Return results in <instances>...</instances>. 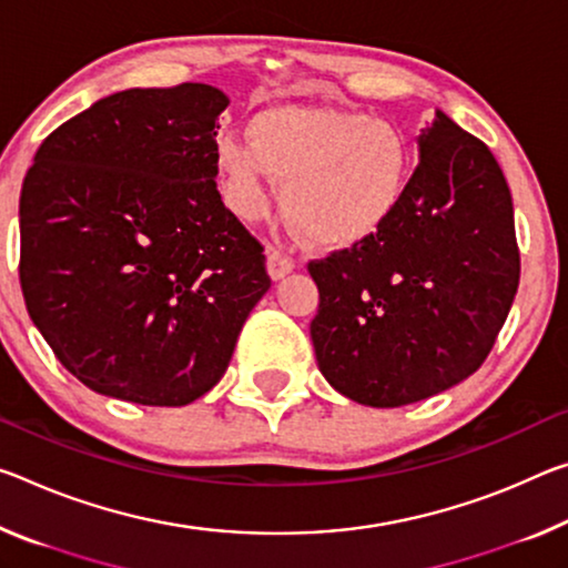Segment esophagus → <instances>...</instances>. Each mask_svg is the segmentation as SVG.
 Here are the masks:
<instances>
[{
  "label": "esophagus",
  "instance_id": "34e87169",
  "mask_svg": "<svg viewBox=\"0 0 568 568\" xmlns=\"http://www.w3.org/2000/svg\"><path fill=\"white\" fill-rule=\"evenodd\" d=\"M295 260L291 255H285L283 250L277 247H267V273L273 281H281L287 273H293Z\"/></svg>",
  "mask_w": 568,
  "mask_h": 568
}]
</instances>
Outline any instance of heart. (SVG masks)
Segmentation results:
<instances>
[{"label": "heart", "instance_id": "heart-1", "mask_svg": "<svg viewBox=\"0 0 568 568\" xmlns=\"http://www.w3.org/2000/svg\"><path fill=\"white\" fill-rule=\"evenodd\" d=\"M247 136H222L214 146L224 200L240 217H263L277 179L303 235L346 247L374 235L402 202L409 159L389 123L336 108L275 105L252 115Z\"/></svg>", "mask_w": 568, "mask_h": 568}]
</instances>
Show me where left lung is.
Listing matches in <instances>:
<instances>
[{"label": "left lung", "instance_id": "obj_1", "mask_svg": "<svg viewBox=\"0 0 568 568\" xmlns=\"http://www.w3.org/2000/svg\"><path fill=\"white\" fill-rule=\"evenodd\" d=\"M311 338L333 389L404 407L478 372L516 298L513 200L480 139L437 111L397 210L374 235L311 260Z\"/></svg>", "mask_w": 568, "mask_h": 568}]
</instances>
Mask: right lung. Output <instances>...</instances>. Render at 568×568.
Listing matches in <instances>:
<instances>
[{"label":"right lung","mask_w":568,"mask_h":568,"mask_svg":"<svg viewBox=\"0 0 568 568\" xmlns=\"http://www.w3.org/2000/svg\"><path fill=\"white\" fill-rule=\"evenodd\" d=\"M204 83L131 88L40 143L20 194V285L60 364L105 397L184 407L217 384L270 287L217 192Z\"/></svg>","instance_id":"add662e5"}]
</instances>
